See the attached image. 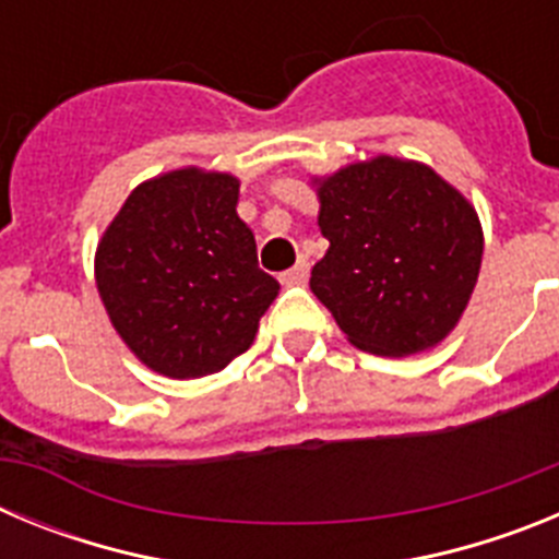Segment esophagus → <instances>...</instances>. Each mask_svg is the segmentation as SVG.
I'll return each instance as SVG.
<instances>
[{
  "mask_svg": "<svg viewBox=\"0 0 559 559\" xmlns=\"http://www.w3.org/2000/svg\"><path fill=\"white\" fill-rule=\"evenodd\" d=\"M308 274H310V263H308V260H299L294 269H288V271H283V274H280V283H283V285H305V283H308Z\"/></svg>",
  "mask_w": 559,
  "mask_h": 559,
  "instance_id": "esophagus-1",
  "label": "esophagus"
}]
</instances>
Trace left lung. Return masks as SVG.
<instances>
[{"mask_svg":"<svg viewBox=\"0 0 559 559\" xmlns=\"http://www.w3.org/2000/svg\"><path fill=\"white\" fill-rule=\"evenodd\" d=\"M328 254L310 290L364 353L437 347L471 302L484 235L473 204L428 165L397 156L313 179Z\"/></svg>","mask_w":559,"mask_h":559,"instance_id":"left-lung-1","label":"left lung"}]
</instances>
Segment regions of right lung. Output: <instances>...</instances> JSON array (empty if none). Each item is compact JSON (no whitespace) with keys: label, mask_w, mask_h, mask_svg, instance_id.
Wrapping results in <instances>:
<instances>
[{"label":"right lung","mask_w":559,"mask_h":559,"mask_svg":"<svg viewBox=\"0 0 559 559\" xmlns=\"http://www.w3.org/2000/svg\"><path fill=\"white\" fill-rule=\"evenodd\" d=\"M240 181L181 167L142 181L103 231L95 280L114 330L165 378L221 372L251 347L280 283L237 218Z\"/></svg>","instance_id":"right-lung-1"}]
</instances>
